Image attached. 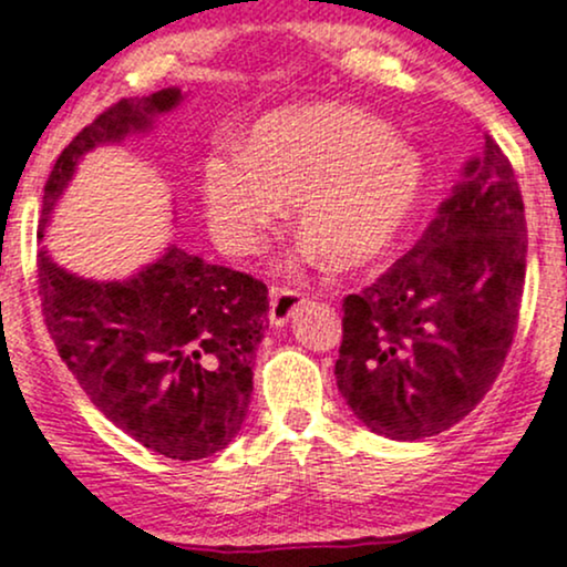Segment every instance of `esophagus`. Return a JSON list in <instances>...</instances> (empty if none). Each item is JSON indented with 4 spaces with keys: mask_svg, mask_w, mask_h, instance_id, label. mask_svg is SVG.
Listing matches in <instances>:
<instances>
[{
    "mask_svg": "<svg viewBox=\"0 0 567 567\" xmlns=\"http://www.w3.org/2000/svg\"><path fill=\"white\" fill-rule=\"evenodd\" d=\"M303 303H306V296L301 290L275 288L271 290V301H269V322L275 324V328H285V324L296 320V315L301 311Z\"/></svg>",
    "mask_w": 567,
    "mask_h": 567,
    "instance_id": "obj_1",
    "label": "esophagus"
}]
</instances>
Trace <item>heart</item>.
Segmentation results:
<instances>
[{"mask_svg":"<svg viewBox=\"0 0 567 567\" xmlns=\"http://www.w3.org/2000/svg\"><path fill=\"white\" fill-rule=\"evenodd\" d=\"M213 237L234 256L256 252L292 202L296 224L338 269L381 258L405 229L421 167L379 120L347 106L266 116L247 152L220 148L202 167Z\"/></svg>","mask_w":567,"mask_h":567,"instance_id":"obj_1","label":"heart"}]
</instances>
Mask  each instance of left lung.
<instances>
[{
    "instance_id": "obj_1",
    "label": "left lung",
    "mask_w": 567,
    "mask_h": 567,
    "mask_svg": "<svg viewBox=\"0 0 567 567\" xmlns=\"http://www.w3.org/2000/svg\"><path fill=\"white\" fill-rule=\"evenodd\" d=\"M392 269L343 298L336 383L370 432L424 440L470 415L504 368L525 288L528 224L491 135Z\"/></svg>"
}]
</instances>
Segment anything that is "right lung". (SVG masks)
Here are the masks:
<instances>
[{
	"instance_id": "obj_1",
	"label": "right lung",
	"mask_w": 567,
	"mask_h": 567,
	"mask_svg": "<svg viewBox=\"0 0 567 567\" xmlns=\"http://www.w3.org/2000/svg\"><path fill=\"white\" fill-rule=\"evenodd\" d=\"M178 101L175 87L122 97L82 127L44 184L42 229L84 152L146 130ZM37 285L58 354L114 426L175 461L207 458L237 437L269 328L261 279L173 245L125 282L69 275L39 250Z\"/></svg>"
}]
</instances>
